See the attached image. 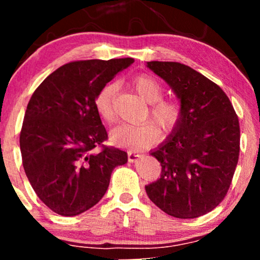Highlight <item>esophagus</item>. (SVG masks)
Wrapping results in <instances>:
<instances>
[{"instance_id":"34e87169","label":"esophagus","mask_w":260,"mask_h":260,"mask_svg":"<svg viewBox=\"0 0 260 260\" xmlns=\"http://www.w3.org/2000/svg\"><path fill=\"white\" fill-rule=\"evenodd\" d=\"M140 157V155L138 153H134V151H128V161L129 162H134Z\"/></svg>"}]
</instances>
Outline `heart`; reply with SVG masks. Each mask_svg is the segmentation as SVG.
Here are the masks:
<instances>
[{"instance_id": "1", "label": "heart", "mask_w": 260, "mask_h": 260, "mask_svg": "<svg viewBox=\"0 0 260 260\" xmlns=\"http://www.w3.org/2000/svg\"><path fill=\"white\" fill-rule=\"evenodd\" d=\"M133 89L138 92L143 100L151 104L149 107V116L153 122H144L140 124H122L116 127L110 134L113 144L118 147L138 150L156 144L160 140V127L164 134H170L180 126L183 117V107L175 99H161L164 95V86L154 76L142 73L132 79ZM115 92L116 85L106 84L95 96V109L100 117L107 123L115 120Z\"/></svg>"}]
</instances>
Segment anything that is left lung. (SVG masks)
Listing matches in <instances>:
<instances>
[{"mask_svg": "<svg viewBox=\"0 0 260 260\" xmlns=\"http://www.w3.org/2000/svg\"><path fill=\"white\" fill-rule=\"evenodd\" d=\"M183 107L180 126L151 155L161 177L145 186L150 201L169 215L194 219L223 201L240 156V122L219 85L178 62H148Z\"/></svg>", "mask_w": 260, "mask_h": 260, "instance_id": "8db88e82", "label": "left lung"}]
</instances>
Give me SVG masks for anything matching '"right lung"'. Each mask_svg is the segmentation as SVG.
Returning a JSON list of instances; mask_svg holds the SVG:
<instances>
[{
	"instance_id": "add662e5",
	"label": "right lung",
	"mask_w": 260,
	"mask_h": 260,
	"mask_svg": "<svg viewBox=\"0 0 260 260\" xmlns=\"http://www.w3.org/2000/svg\"><path fill=\"white\" fill-rule=\"evenodd\" d=\"M133 58L66 63L32 92L20 131L23 168L40 201L74 216L100 202L127 153L107 147L95 96Z\"/></svg>"
}]
</instances>
